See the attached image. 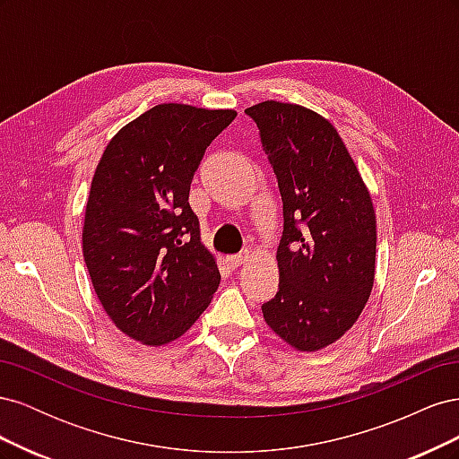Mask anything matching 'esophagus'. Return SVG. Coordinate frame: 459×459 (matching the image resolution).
Listing matches in <instances>:
<instances>
[{
  "label": "esophagus",
  "mask_w": 459,
  "mask_h": 459,
  "mask_svg": "<svg viewBox=\"0 0 459 459\" xmlns=\"http://www.w3.org/2000/svg\"><path fill=\"white\" fill-rule=\"evenodd\" d=\"M247 258H248V253H247V251H243V253H239V255H231V256H228V262H230V266L238 268V266H241V264H243Z\"/></svg>",
  "instance_id": "esophagus-1"
}]
</instances>
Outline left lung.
<instances>
[{"mask_svg":"<svg viewBox=\"0 0 459 459\" xmlns=\"http://www.w3.org/2000/svg\"><path fill=\"white\" fill-rule=\"evenodd\" d=\"M283 199L280 290L262 307L277 337L300 352L339 341L375 280L377 221L369 189L333 124L281 101L248 107Z\"/></svg>","mask_w":459,"mask_h":459,"instance_id":"1","label":"left lung"}]
</instances>
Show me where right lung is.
<instances>
[{"label":"right lung","mask_w":459,"mask_h":459,"mask_svg":"<svg viewBox=\"0 0 459 459\" xmlns=\"http://www.w3.org/2000/svg\"><path fill=\"white\" fill-rule=\"evenodd\" d=\"M235 117L160 103L120 128L97 164L82 251L103 310L142 344L182 337L220 285L187 199L204 149Z\"/></svg>","instance_id":"add662e5"}]
</instances>
